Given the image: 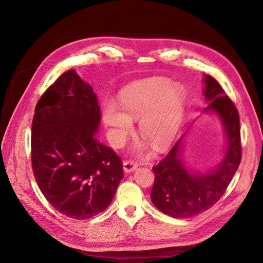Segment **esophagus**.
I'll return each instance as SVG.
<instances>
[{"label":"esophagus","instance_id":"esophagus-1","mask_svg":"<svg viewBox=\"0 0 263 263\" xmlns=\"http://www.w3.org/2000/svg\"><path fill=\"white\" fill-rule=\"evenodd\" d=\"M136 168H137V164L134 161L129 160V161H124L123 162V172L126 173V174L134 172Z\"/></svg>","mask_w":263,"mask_h":263}]
</instances>
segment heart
<instances>
[{
	"label": "heart",
	"mask_w": 263,
	"mask_h": 263,
	"mask_svg": "<svg viewBox=\"0 0 263 263\" xmlns=\"http://www.w3.org/2000/svg\"><path fill=\"white\" fill-rule=\"evenodd\" d=\"M183 92L162 78H148L132 82L119 96L122 112L114 105L103 109V122L108 139L115 147H121L132 132V120L139 119L142 136L162 151L171 145L181 124L183 115ZM144 141L134 147L143 155L149 144Z\"/></svg>",
	"instance_id": "b5f03b06"
}]
</instances>
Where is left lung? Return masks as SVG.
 <instances>
[{
    "label": "left lung",
    "mask_w": 263,
    "mask_h": 263,
    "mask_svg": "<svg viewBox=\"0 0 263 263\" xmlns=\"http://www.w3.org/2000/svg\"><path fill=\"white\" fill-rule=\"evenodd\" d=\"M203 96L208 102L202 112L214 114L225 133L224 155L214 167L204 173L190 170L183 160V140L174 145L170 154L154 166L155 182L151 201L164 214L187 218L210 209L223 196L241 162V133L238 109L212 77L203 76Z\"/></svg>",
    "instance_id": "left-lung-1"
}]
</instances>
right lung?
Here are the masks:
<instances>
[{
    "mask_svg": "<svg viewBox=\"0 0 263 263\" xmlns=\"http://www.w3.org/2000/svg\"><path fill=\"white\" fill-rule=\"evenodd\" d=\"M100 106L71 69L41 96L32 123V167L55 210L74 219L104 211L123 177L120 158L97 139Z\"/></svg>",
    "mask_w": 263,
    "mask_h": 263,
    "instance_id": "1",
    "label": "right lung"
}]
</instances>
